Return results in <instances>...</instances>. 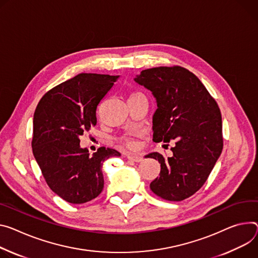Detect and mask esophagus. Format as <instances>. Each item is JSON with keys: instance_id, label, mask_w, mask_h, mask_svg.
I'll return each instance as SVG.
<instances>
[{"instance_id": "1", "label": "esophagus", "mask_w": 258, "mask_h": 258, "mask_svg": "<svg viewBox=\"0 0 258 258\" xmlns=\"http://www.w3.org/2000/svg\"><path fill=\"white\" fill-rule=\"evenodd\" d=\"M127 159H130L132 161H135V162H140V161H142L143 158H142V156H140V155L128 153L127 154Z\"/></svg>"}]
</instances>
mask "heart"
Here are the masks:
<instances>
[{
  "instance_id": "obj_1",
  "label": "heart",
  "mask_w": 258,
  "mask_h": 258,
  "mask_svg": "<svg viewBox=\"0 0 258 258\" xmlns=\"http://www.w3.org/2000/svg\"><path fill=\"white\" fill-rule=\"evenodd\" d=\"M140 95H141V93H140V92H134V93H132L131 98L137 97V96H140ZM120 141H121L122 144L126 145V146L130 147V148H134V147L136 146V143H135L134 140H132V139H130V138H125V137H124V138H121Z\"/></svg>"
}]
</instances>
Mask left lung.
<instances>
[{
  "mask_svg": "<svg viewBox=\"0 0 258 258\" xmlns=\"http://www.w3.org/2000/svg\"><path fill=\"white\" fill-rule=\"evenodd\" d=\"M134 80L156 100L153 141L175 142L171 157L158 152L145 156L160 163L159 177L150 183V188L163 200L183 201L204 185L221 154L218 105L201 80L179 66L147 69Z\"/></svg>",
  "mask_w": 258,
  "mask_h": 258,
  "instance_id": "8db88e82",
  "label": "left lung"
}]
</instances>
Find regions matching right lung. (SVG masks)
I'll return each instance as SVG.
<instances>
[{"instance_id":"add662e5","label":"right lung","mask_w":258,"mask_h":258,"mask_svg":"<svg viewBox=\"0 0 258 258\" xmlns=\"http://www.w3.org/2000/svg\"><path fill=\"white\" fill-rule=\"evenodd\" d=\"M118 78L78 74L45 93L36 108L33 154L50 189L68 203L96 199L104 188V161L120 156L105 147L90 155L80 146V137L97 124L98 106Z\"/></svg>"}]
</instances>
